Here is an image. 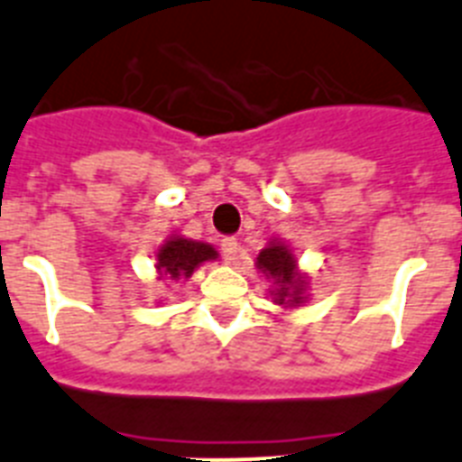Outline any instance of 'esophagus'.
<instances>
[{
    "mask_svg": "<svg viewBox=\"0 0 462 462\" xmlns=\"http://www.w3.org/2000/svg\"><path fill=\"white\" fill-rule=\"evenodd\" d=\"M220 255H223L227 263L235 261V255H237V239L235 237L220 239Z\"/></svg>",
    "mask_w": 462,
    "mask_h": 462,
    "instance_id": "esophagus-1",
    "label": "esophagus"
}]
</instances>
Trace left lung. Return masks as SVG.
<instances>
[{
	"instance_id": "left-lung-1",
	"label": "left lung",
	"mask_w": 462,
	"mask_h": 462,
	"mask_svg": "<svg viewBox=\"0 0 462 462\" xmlns=\"http://www.w3.org/2000/svg\"><path fill=\"white\" fill-rule=\"evenodd\" d=\"M255 265L265 274L274 277V282L279 284L277 293H274V298H277L274 303L293 305L303 300L305 279L298 274L296 258H293V254L286 249L284 244H270L267 249L261 251Z\"/></svg>"
}]
</instances>
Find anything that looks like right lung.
Here are the masks:
<instances>
[{
    "instance_id": "add662e5",
    "label": "right lung",
    "mask_w": 462,
    "mask_h": 462,
    "mask_svg": "<svg viewBox=\"0 0 462 462\" xmlns=\"http://www.w3.org/2000/svg\"><path fill=\"white\" fill-rule=\"evenodd\" d=\"M216 251L208 244L192 242V239L173 237L159 249L157 254V270L164 277L183 279L195 273V267H199L204 261H213Z\"/></svg>"
}]
</instances>
